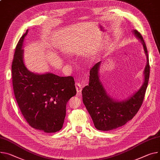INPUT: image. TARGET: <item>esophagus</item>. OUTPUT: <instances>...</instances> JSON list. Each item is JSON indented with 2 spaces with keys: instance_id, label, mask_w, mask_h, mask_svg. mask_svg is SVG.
Masks as SVG:
<instances>
[{
  "instance_id": "obj_1",
  "label": "esophagus",
  "mask_w": 160,
  "mask_h": 160,
  "mask_svg": "<svg viewBox=\"0 0 160 160\" xmlns=\"http://www.w3.org/2000/svg\"><path fill=\"white\" fill-rule=\"evenodd\" d=\"M82 85L79 83V82H76V91L78 93H80L82 92Z\"/></svg>"
}]
</instances>
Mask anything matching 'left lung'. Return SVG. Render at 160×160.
<instances>
[{"mask_svg":"<svg viewBox=\"0 0 160 160\" xmlns=\"http://www.w3.org/2000/svg\"><path fill=\"white\" fill-rule=\"evenodd\" d=\"M142 41L147 55V65L144 70L145 81L141 88L129 99L117 102L112 99L104 90L99 79L101 61L90 71L89 84L82 89V101L90 113L94 126L99 131H110L125 125L136 115L142 105L150 74L148 51L142 34L133 31Z\"/></svg>","mask_w":160,"mask_h":160,"instance_id":"obj_1","label":"left lung"}]
</instances>
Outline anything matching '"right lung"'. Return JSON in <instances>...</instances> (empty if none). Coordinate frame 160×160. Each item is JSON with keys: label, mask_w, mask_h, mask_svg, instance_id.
Here are the masks:
<instances>
[{"label": "right lung", "mask_w": 160, "mask_h": 160, "mask_svg": "<svg viewBox=\"0 0 160 160\" xmlns=\"http://www.w3.org/2000/svg\"><path fill=\"white\" fill-rule=\"evenodd\" d=\"M27 30L20 38L12 62V82L22 114L32 128L45 132H55L63 128L66 105L76 95L72 76L53 73L36 74L29 72L23 61L22 49Z\"/></svg>", "instance_id": "add662e5"}]
</instances>
